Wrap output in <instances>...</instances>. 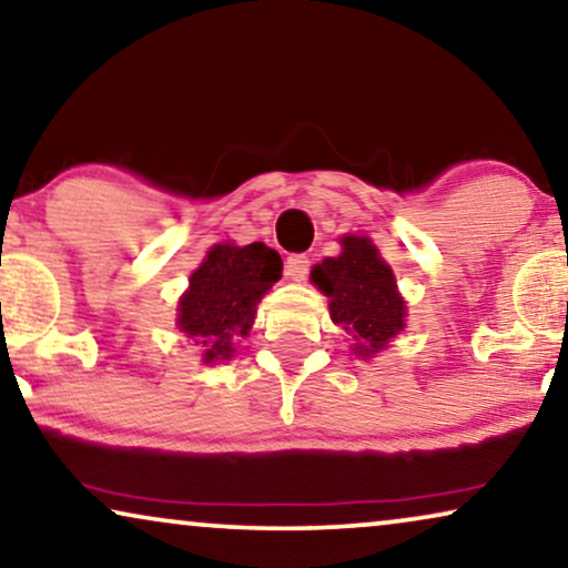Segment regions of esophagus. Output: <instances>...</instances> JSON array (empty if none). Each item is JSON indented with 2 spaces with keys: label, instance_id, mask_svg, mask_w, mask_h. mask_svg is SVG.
<instances>
[{
  "label": "esophagus",
  "instance_id": "34e87169",
  "mask_svg": "<svg viewBox=\"0 0 568 568\" xmlns=\"http://www.w3.org/2000/svg\"><path fill=\"white\" fill-rule=\"evenodd\" d=\"M310 274V258L307 255H290L284 263V276L292 278V282H305Z\"/></svg>",
  "mask_w": 568,
  "mask_h": 568
}]
</instances>
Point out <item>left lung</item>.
<instances>
[{
    "mask_svg": "<svg viewBox=\"0 0 568 568\" xmlns=\"http://www.w3.org/2000/svg\"><path fill=\"white\" fill-rule=\"evenodd\" d=\"M341 245L344 253L317 263L310 276L331 297L333 323L356 338V354L369 356L403 331L406 302L395 290L390 266L367 237L348 235Z\"/></svg>",
    "mask_w": 568,
    "mask_h": 568,
    "instance_id": "8db88e82",
    "label": "left lung"
}]
</instances>
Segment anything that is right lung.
Returning a JSON list of instances; mask_svg holds the SVG:
<instances>
[{
  "mask_svg": "<svg viewBox=\"0 0 568 568\" xmlns=\"http://www.w3.org/2000/svg\"><path fill=\"white\" fill-rule=\"evenodd\" d=\"M278 278L282 258L263 243L214 245L181 297L178 328L204 346V362L227 359L232 336L251 331L255 305Z\"/></svg>",
  "mask_w": 568,
  "mask_h": 568,
  "instance_id": "1",
  "label": "right lung"
}]
</instances>
